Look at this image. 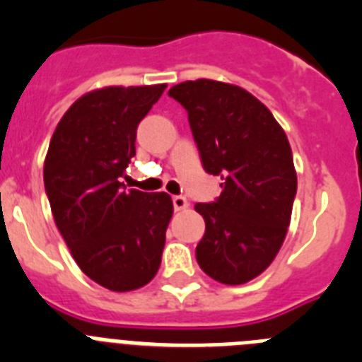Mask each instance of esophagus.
<instances>
[{
    "label": "esophagus",
    "instance_id": "esophagus-1",
    "mask_svg": "<svg viewBox=\"0 0 362 362\" xmlns=\"http://www.w3.org/2000/svg\"><path fill=\"white\" fill-rule=\"evenodd\" d=\"M172 203H174V210H185L188 206V199L185 196H174L172 197Z\"/></svg>",
    "mask_w": 362,
    "mask_h": 362
}]
</instances>
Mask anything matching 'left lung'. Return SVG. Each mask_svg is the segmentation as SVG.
<instances>
[{
  "label": "left lung",
  "instance_id": "obj_1",
  "mask_svg": "<svg viewBox=\"0 0 362 362\" xmlns=\"http://www.w3.org/2000/svg\"><path fill=\"white\" fill-rule=\"evenodd\" d=\"M168 95L188 112L203 168L223 179L214 203L196 204L206 223L197 263L223 284L248 283L270 267L288 232L297 192L288 137L241 86L197 79Z\"/></svg>",
  "mask_w": 362,
  "mask_h": 362
}]
</instances>
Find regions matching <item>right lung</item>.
I'll return each instance as SVG.
<instances>
[{
	"label": "right lung",
	"mask_w": 362,
	"mask_h": 362,
	"mask_svg": "<svg viewBox=\"0 0 362 362\" xmlns=\"http://www.w3.org/2000/svg\"><path fill=\"white\" fill-rule=\"evenodd\" d=\"M166 85L107 86L65 112L45 158L54 221L78 267L112 292L153 279L174 206L165 192L127 190L136 130Z\"/></svg>",
	"instance_id": "right-lung-1"
}]
</instances>
